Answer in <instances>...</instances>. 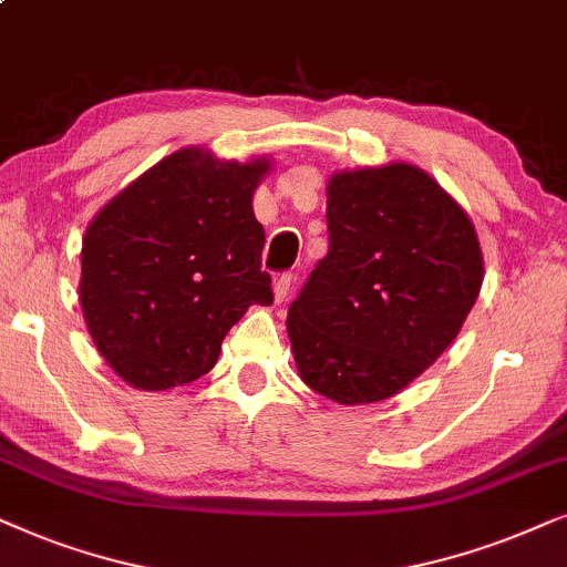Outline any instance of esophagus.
<instances>
[{
    "label": "esophagus",
    "mask_w": 567,
    "mask_h": 567,
    "mask_svg": "<svg viewBox=\"0 0 567 567\" xmlns=\"http://www.w3.org/2000/svg\"><path fill=\"white\" fill-rule=\"evenodd\" d=\"M290 290H292V275H290V271H285V275H279L275 279V300H277V303H282V300L290 296Z\"/></svg>",
    "instance_id": "1"
}]
</instances>
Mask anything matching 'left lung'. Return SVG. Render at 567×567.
<instances>
[{
    "label": "left lung",
    "mask_w": 567,
    "mask_h": 567,
    "mask_svg": "<svg viewBox=\"0 0 567 567\" xmlns=\"http://www.w3.org/2000/svg\"><path fill=\"white\" fill-rule=\"evenodd\" d=\"M329 251L290 303L298 371L339 404L394 396L454 342L482 288L477 233L406 163L329 181Z\"/></svg>",
    "instance_id": "1"
}]
</instances>
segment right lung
Returning <instances> with one entry per match:
<instances>
[{"mask_svg":"<svg viewBox=\"0 0 567 567\" xmlns=\"http://www.w3.org/2000/svg\"><path fill=\"white\" fill-rule=\"evenodd\" d=\"M267 163L181 150L105 205L82 238L80 303L121 379L145 391L215 368L248 306H269L251 196Z\"/></svg>","mask_w":567,"mask_h":567,"instance_id":"obj_1","label":"right lung"}]
</instances>
